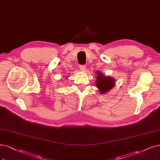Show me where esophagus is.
<instances>
[{"label": "esophagus", "mask_w": 160, "mask_h": 160, "mask_svg": "<svg viewBox=\"0 0 160 160\" xmlns=\"http://www.w3.org/2000/svg\"><path fill=\"white\" fill-rule=\"evenodd\" d=\"M79 68L81 69V71H85L86 70V66L84 65H79Z\"/></svg>", "instance_id": "1"}]
</instances>
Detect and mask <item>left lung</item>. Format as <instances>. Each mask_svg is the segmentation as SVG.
Wrapping results in <instances>:
<instances>
[{"instance_id":"1","label":"left lung","mask_w":160,"mask_h":160,"mask_svg":"<svg viewBox=\"0 0 160 160\" xmlns=\"http://www.w3.org/2000/svg\"><path fill=\"white\" fill-rule=\"evenodd\" d=\"M96 87L99 89L101 94L108 92L114 86L115 79L108 76H105L100 71L97 72Z\"/></svg>"}]
</instances>
